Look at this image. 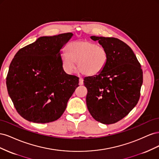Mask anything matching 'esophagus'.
I'll return each instance as SVG.
<instances>
[{
  "instance_id": "1",
  "label": "esophagus",
  "mask_w": 159,
  "mask_h": 159,
  "mask_svg": "<svg viewBox=\"0 0 159 159\" xmlns=\"http://www.w3.org/2000/svg\"><path fill=\"white\" fill-rule=\"evenodd\" d=\"M79 84L80 85H82L84 84V80L82 78H80V80H79Z\"/></svg>"
}]
</instances>
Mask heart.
Wrapping results in <instances>:
<instances>
[{
  "instance_id": "heart-1",
  "label": "heart",
  "mask_w": 159,
  "mask_h": 159,
  "mask_svg": "<svg viewBox=\"0 0 159 159\" xmlns=\"http://www.w3.org/2000/svg\"><path fill=\"white\" fill-rule=\"evenodd\" d=\"M108 61L106 49L88 40L71 42L67 47V53L61 57V64L65 71L73 73L76 70V62L81 74L94 76L100 74Z\"/></svg>"
}]
</instances>
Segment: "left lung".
<instances>
[{
  "label": "left lung",
  "mask_w": 159,
  "mask_h": 159,
  "mask_svg": "<svg viewBox=\"0 0 159 159\" xmlns=\"http://www.w3.org/2000/svg\"><path fill=\"white\" fill-rule=\"evenodd\" d=\"M91 38L106 49L108 61L100 74L84 78L88 89L86 103L96 121L113 124L125 117L137 104L143 71L134 52L123 41L95 36Z\"/></svg>",
  "instance_id": "left-lung-1"
}]
</instances>
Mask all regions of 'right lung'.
<instances>
[{
    "instance_id": "obj_1",
    "label": "right lung",
    "mask_w": 159,
    "mask_h": 159,
    "mask_svg": "<svg viewBox=\"0 0 159 159\" xmlns=\"http://www.w3.org/2000/svg\"><path fill=\"white\" fill-rule=\"evenodd\" d=\"M71 32L42 36L20 49L9 66L7 87L18 114L28 121L46 123L58 119L79 86V78L67 74L60 50Z\"/></svg>"
}]
</instances>
